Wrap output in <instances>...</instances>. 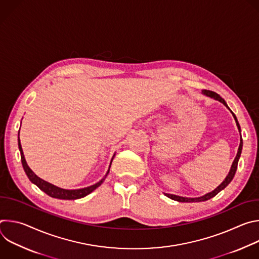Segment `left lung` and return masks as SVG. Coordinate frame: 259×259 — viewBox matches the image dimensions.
<instances>
[{
	"label": "left lung",
	"mask_w": 259,
	"mask_h": 259,
	"mask_svg": "<svg viewBox=\"0 0 259 259\" xmlns=\"http://www.w3.org/2000/svg\"><path fill=\"white\" fill-rule=\"evenodd\" d=\"M202 93L205 94L206 96H209V97H211V98H214L215 100L220 101L221 103H224V104L229 108V106H228L227 102L225 101V99L221 98L217 93H215V92H213V91H210V90H203ZM229 109H230V108H229ZM231 112H232V110H231ZM232 114H233V116H234V118H235V121H236V123H237L239 132H240V135H241L240 124H239V122H238L237 117L235 116V114H234L233 112H232ZM242 147H243V140H242V136H241V138H240V145H239V149H238V153H237V156H236V158H235V160H234V162H233V164H232V167H231V170H230L229 174L227 175L226 179H225L223 182H221V183L219 184V186H218L214 191H212L211 193H208V194H206V195H204V196H202V197H199V198H186V197H180V196L171 195V194H165V196H167L168 198H170V199H172V200H174V201H178V202H182V203H184V202H188V203H192V202H203V201H207V200H209V199L215 197L220 191H223L224 189H226V188L229 186V183L233 180V178H234V176H235V174H236L237 168H238V162H239V159H240V156H241V153H242Z\"/></svg>",
	"instance_id": "left-lung-1"
}]
</instances>
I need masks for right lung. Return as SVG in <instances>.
Segmentation results:
<instances>
[{
    "label": "right lung",
    "instance_id": "1",
    "mask_svg": "<svg viewBox=\"0 0 259 259\" xmlns=\"http://www.w3.org/2000/svg\"><path fill=\"white\" fill-rule=\"evenodd\" d=\"M18 147H19V151H20V156H21V163H22V167L24 169V172L25 174L27 175L28 179L33 183L35 184L36 187H38L41 191H43L44 193H46L48 196L52 197V198H56V199H60V200H76V199H81L83 197H86L87 195H89L90 193H92L95 189H97L99 186H101V183L103 182V180L105 179L106 175L108 174L109 172V168H110V165H112V162H113V159L115 157H113L112 161H110V164H109V168L105 174V176L100 180L98 181L97 183L93 184V186H90L88 188H84V189H79V190H64V189H60L58 187H55L53 186V184L43 180L42 178L36 176L32 171L31 169L28 167V165L26 164V161L24 159V155H23V152H22V147H21V144H20V139H19V132H18Z\"/></svg>",
    "mask_w": 259,
    "mask_h": 259
}]
</instances>
